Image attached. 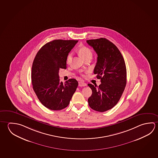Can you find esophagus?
<instances>
[{"label": "esophagus", "instance_id": "obj_1", "mask_svg": "<svg viewBox=\"0 0 158 158\" xmlns=\"http://www.w3.org/2000/svg\"><path fill=\"white\" fill-rule=\"evenodd\" d=\"M79 86H86V84L84 83V82L79 81Z\"/></svg>", "mask_w": 158, "mask_h": 158}]
</instances>
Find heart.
<instances>
[{
    "label": "heart",
    "mask_w": 158,
    "mask_h": 158,
    "mask_svg": "<svg viewBox=\"0 0 158 158\" xmlns=\"http://www.w3.org/2000/svg\"><path fill=\"white\" fill-rule=\"evenodd\" d=\"M78 52H79L80 56L84 60L89 57H92V56H93V53H92L91 50L89 48L86 47H82L80 48L79 49ZM72 56V54L71 53H69L67 56V63L68 64L70 63V62L71 61Z\"/></svg>",
    "instance_id": "obj_1"
}]
</instances>
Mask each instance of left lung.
Listing matches in <instances>:
<instances>
[{
    "instance_id": "obj_1",
    "label": "left lung",
    "mask_w": 158,
    "mask_h": 158,
    "mask_svg": "<svg viewBox=\"0 0 158 158\" xmlns=\"http://www.w3.org/2000/svg\"><path fill=\"white\" fill-rule=\"evenodd\" d=\"M98 55L94 70L100 79L99 87L88 84L92 94L89 105L94 110L104 112L116 105L127 84V69L124 59L118 48L106 38L86 40Z\"/></svg>"
}]
</instances>
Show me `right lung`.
Returning a JSON list of instances; mask_svg holds the SVG:
<instances>
[{
    "mask_svg": "<svg viewBox=\"0 0 158 158\" xmlns=\"http://www.w3.org/2000/svg\"><path fill=\"white\" fill-rule=\"evenodd\" d=\"M78 40H54L36 54L31 69V82L39 101L46 108L60 110L67 107L78 85L70 79L60 82L59 70L67 68V57Z\"/></svg>",
    "mask_w": 158,
    "mask_h": 158,
    "instance_id": "1",
    "label": "right lung"
}]
</instances>
